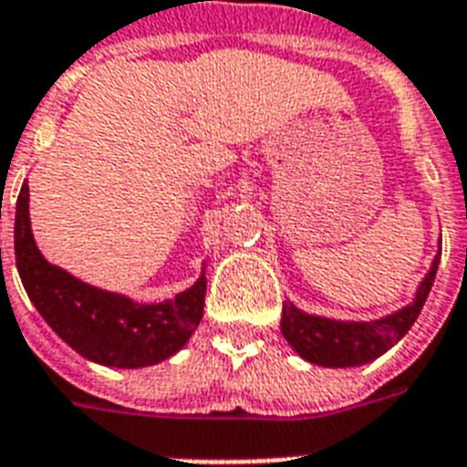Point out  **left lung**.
<instances>
[{
  "label": "left lung",
  "instance_id": "obj_1",
  "mask_svg": "<svg viewBox=\"0 0 467 467\" xmlns=\"http://www.w3.org/2000/svg\"><path fill=\"white\" fill-rule=\"evenodd\" d=\"M439 268V256L424 275L418 297L400 312L367 324H345V321L321 319L299 312L293 305L283 306L280 331L285 340L297 350L299 358L321 367H358L367 365L410 331V326L422 312V305L431 290Z\"/></svg>",
  "mask_w": 467,
  "mask_h": 467
}]
</instances>
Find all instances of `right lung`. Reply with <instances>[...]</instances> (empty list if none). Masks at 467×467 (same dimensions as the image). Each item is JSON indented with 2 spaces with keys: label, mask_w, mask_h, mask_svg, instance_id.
<instances>
[{
  "label": "right lung",
  "mask_w": 467,
  "mask_h": 467,
  "mask_svg": "<svg viewBox=\"0 0 467 467\" xmlns=\"http://www.w3.org/2000/svg\"><path fill=\"white\" fill-rule=\"evenodd\" d=\"M14 249L21 283L37 312L64 343L100 365L122 369L158 365L187 343L203 317V275L170 302L136 305L47 264L30 233L26 182L16 201Z\"/></svg>",
  "instance_id": "add662e5"
}]
</instances>
